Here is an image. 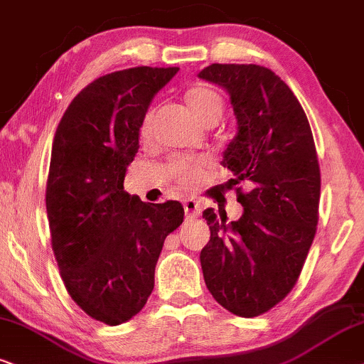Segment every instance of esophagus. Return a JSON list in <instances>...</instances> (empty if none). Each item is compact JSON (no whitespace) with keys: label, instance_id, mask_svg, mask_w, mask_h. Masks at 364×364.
I'll return each mask as SVG.
<instances>
[{"label":"esophagus","instance_id":"34e87169","mask_svg":"<svg viewBox=\"0 0 364 364\" xmlns=\"http://www.w3.org/2000/svg\"><path fill=\"white\" fill-rule=\"evenodd\" d=\"M185 213L186 218H198L201 215V206L195 200H185Z\"/></svg>","mask_w":364,"mask_h":364}]
</instances>
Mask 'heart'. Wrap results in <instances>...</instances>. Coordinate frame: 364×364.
I'll return each mask as SVG.
<instances>
[{"instance_id":"obj_1","label":"heart","mask_w":364,"mask_h":364,"mask_svg":"<svg viewBox=\"0 0 364 364\" xmlns=\"http://www.w3.org/2000/svg\"><path fill=\"white\" fill-rule=\"evenodd\" d=\"M186 100L201 122L218 121L223 112V97L208 85H193L186 90ZM153 110L146 114L141 122V136L148 137L151 132ZM171 174L181 186H195L208 169V163L203 158H174L169 163Z\"/></svg>"}]
</instances>
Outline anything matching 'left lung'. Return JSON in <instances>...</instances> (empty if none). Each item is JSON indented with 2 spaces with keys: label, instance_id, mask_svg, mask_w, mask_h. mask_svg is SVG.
<instances>
[{
  "label": "left lung",
  "instance_id": "left-lung-1",
  "mask_svg": "<svg viewBox=\"0 0 364 364\" xmlns=\"http://www.w3.org/2000/svg\"><path fill=\"white\" fill-rule=\"evenodd\" d=\"M200 79L225 87L237 136L223 153L243 215L203 211L210 242L200 254L215 301L240 317L270 311L296 285L319 220L321 171L314 137L294 92L267 67L211 63Z\"/></svg>",
  "mask_w": 364,
  "mask_h": 364
}]
</instances>
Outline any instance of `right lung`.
Listing matches in <instances>:
<instances>
[{
  "label": "right lung",
  "mask_w": 364,
  "mask_h": 364,
  "mask_svg": "<svg viewBox=\"0 0 364 364\" xmlns=\"http://www.w3.org/2000/svg\"><path fill=\"white\" fill-rule=\"evenodd\" d=\"M178 70L134 67L99 77L72 100L53 137L45 201L55 260L73 302L109 326L148 302L164 238L185 216L179 201L144 203L124 191L142 119Z\"/></svg>",
  "instance_id": "add662e5"
}]
</instances>
